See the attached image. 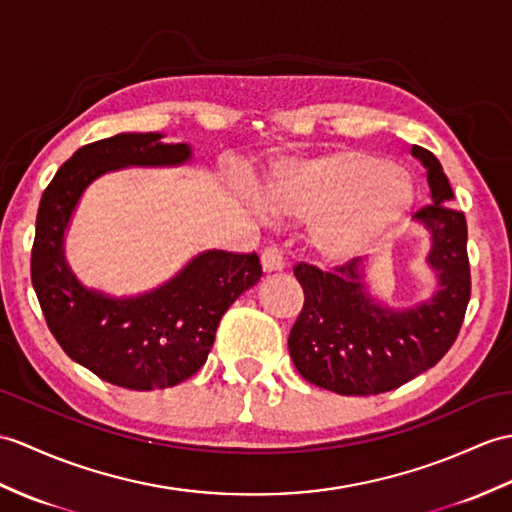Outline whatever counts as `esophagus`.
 Masks as SVG:
<instances>
[{"instance_id":"1","label":"esophagus","mask_w":512,"mask_h":512,"mask_svg":"<svg viewBox=\"0 0 512 512\" xmlns=\"http://www.w3.org/2000/svg\"><path fill=\"white\" fill-rule=\"evenodd\" d=\"M261 268H264V272L283 270V255L277 246L264 248V253H261Z\"/></svg>"}]
</instances>
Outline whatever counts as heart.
I'll return each instance as SVG.
<instances>
[{"mask_svg": "<svg viewBox=\"0 0 512 512\" xmlns=\"http://www.w3.org/2000/svg\"><path fill=\"white\" fill-rule=\"evenodd\" d=\"M266 205L310 222L320 255L344 261L377 251L412 205V187L390 161L360 150H334L277 163L264 183ZM253 207L261 211L255 200Z\"/></svg>", "mask_w": 512, "mask_h": 512, "instance_id": "heart-1", "label": "heart"}]
</instances>
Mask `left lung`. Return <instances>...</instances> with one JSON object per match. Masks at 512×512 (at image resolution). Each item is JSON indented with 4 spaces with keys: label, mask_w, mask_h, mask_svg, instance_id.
Here are the masks:
<instances>
[{
    "label": "left lung",
    "mask_w": 512,
    "mask_h": 512,
    "mask_svg": "<svg viewBox=\"0 0 512 512\" xmlns=\"http://www.w3.org/2000/svg\"><path fill=\"white\" fill-rule=\"evenodd\" d=\"M427 170L432 205L414 213L430 233L427 266L436 272L432 299L390 310L366 292L358 259L334 270L296 264L305 303L290 331L292 362L307 382L338 395H379L432 368L456 342L471 296L465 213L430 150L412 146Z\"/></svg>",
    "instance_id": "obj_1"
}]
</instances>
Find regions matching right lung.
Listing matches in <instances>:
<instances>
[{"instance_id":"1","label":"right lung","mask_w":512,"mask_h":512,"mask_svg":"<svg viewBox=\"0 0 512 512\" xmlns=\"http://www.w3.org/2000/svg\"><path fill=\"white\" fill-rule=\"evenodd\" d=\"M192 159L187 144L159 133H120L93 141L61 165L41 196L30 275L45 323L71 360L115 386L170 388L207 362L224 312L261 279L257 253L205 251L159 288L115 299L82 285L65 259L82 192L122 168H174Z\"/></svg>"}]
</instances>
